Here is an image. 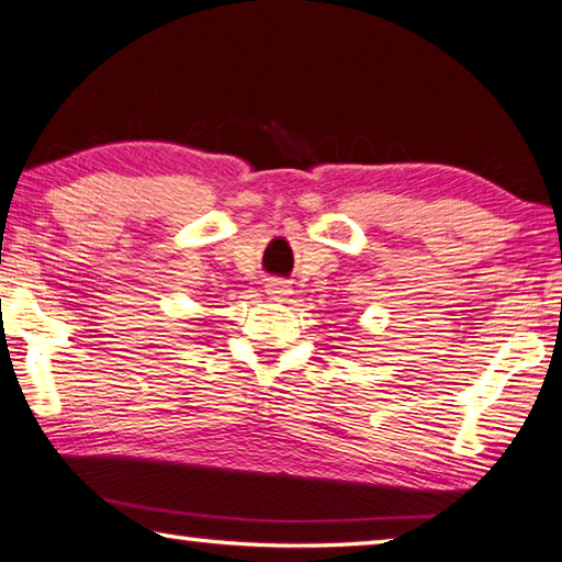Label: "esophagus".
<instances>
[{
    "label": "esophagus",
    "mask_w": 562,
    "mask_h": 562,
    "mask_svg": "<svg viewBox=\"0 0 562 562\" xmlns=\"http://www.w3.org/2000/svg\"><path fill=\"white\" fill-rule=\"evenodd\" d=\"M265 288H268L265 292H268L272 300H284L290 294V284L282 282V280H270L268 284H265Z\"/></svg>",
    "instance_id": "1"
}]
</instances>
